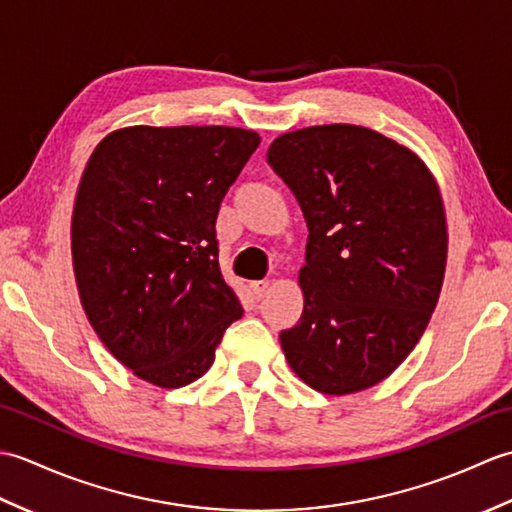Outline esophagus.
Listing matches in <instances>:
<instances>
[{"instance_id":"esophagus-1","label":"esophagus","mask_w":512,"mask_h":512,"mask_svg":"<svg viewBox=\"0 0 512 512\" xmlns=\"http://www.w3.org/2000/svg\"><path fill=\"white\" fill-rule=\"evenodd\" d=\"M250 290H253L255 299H264L266 292L270 290V281H253V284H250Z\"/></svg>"}]
</instances>
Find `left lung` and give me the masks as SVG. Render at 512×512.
<instances>
[{"instance_id":"1","label":"left lung","mask_w":512,"mask_h":512,"mask_svg":"<svg viewBox=\"0 0 512 512\" xmlns=\"http://www.w3.org/2000/svg\"><path fill=\"white\" fill-rule=\"evenodd\" d=\"M266 156L310 231L301 323L279 334L286 361L321 394L374 387L438 306L449 233L436 176L416 151L358 125L286 132Z\"/></svg>"}]
</instances>
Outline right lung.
I'll return each mask as SVG.
<instances>
[{
    "label": "right lung",
    "mask_w": 512,
    "mask_h": 512,
    "mask_svg": "<svg viewBox=\"0 0 512 512\" xmlns=\"http://www.w3.org/2000/svg\"><path fill=\"white\" fill-rule=\"evenodd\" d=\"M259 140L242 127L132 125L107 134L83 169L76 290L107 352L145 383L198 380L244 314L220 273L215 220Z\"/></svg>",
    "instance_id": "1"
}]
</instances>
